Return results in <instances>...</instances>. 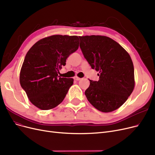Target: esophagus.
<instances>
[{"instance_id": "1", "label": "esophagus", "mask_w": 155, "mask_h": 155, "mask_svg": "<svg viewBox=\"0 0 155 155\" xmlns=\"http://www.w3.org/2000/svg\"><path fill=\"white\" fill-rule=\"evenodd\" d=\"M74 79L75 80V81H80V80H81V78H80V77H77V76H76V77H74Z\"/></svg>"}]
</instances>
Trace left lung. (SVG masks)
Segmentation results:
<instances>
[{
    "label": "left lung",
    "instance_id": "left-lung-1",
    "mask_svg": "<svg viewBox=\"0 0 155 155\" xmlns=\"http://www.w3.org/2000/svg\"><path fill=\"white\" fill-rule=\"evenodd\" d=\"M80 47L98 81L90 80L85 94L90 104L103 112L116 110L135 87L134 67L129 54L114 39L99 35L80 36Z\"/></svg>",
    "mask_w": 155,
    "mask_h": 155
}]
</instances>
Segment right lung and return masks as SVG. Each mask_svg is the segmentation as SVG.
I'll use <instances>...</instances> for the list:
<instances>
[{
  "label": "right lung",
  "instance_id": "1",
  "mask_svg": "<svg viewBox=\"0 0 155 155\" xmlns=\"http://www.w3.org/2000/svg\"><path fill=\"white\" fill-rule=\"evenodd\" d=\"M77 36L52 35L39 40L27 51L20 73V83L32 104L50 110L64 100L73 78L58 75L66 59L79 47Z\"/></svg>",
  "mask_w": 155,
  "mask_h": 155
}]
</instances>
